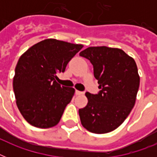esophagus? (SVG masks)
Segmentation results:
<instances>
[{
  "mask_svg": "<svg viewBox=\"0 0 157 157\" xmlns=\"http://www.w3.org/2000/svg\"><path fill=\"white\" fill-rule=\"evenodd\" d=\"M83 92H81V91L79 90H76V95H81V94H83Z\"/></svg>",
  "mask_w": 157,
  "mask_h": 157,
  "instance_id": "34e87169",
  "label": "esophagus"
}]
</instances>
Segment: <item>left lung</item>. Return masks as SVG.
<instances>
[{
  "label": "left lung",
  "mask_w": 157,
  "mask_h": 157,
  "mask_svg": "<svg viewBox=\"0 0 157 157\" xmlns=\"http://www.w3.org/2000/svg\"><path fill=\"white\" fill-rule=\"evenodd\" d=\"M80 56L90 61L101 89L97 94L86 93L88 103L79 109L81 124L91 133H109L124 122L135 104L140 82L136 63L121 49L107 46L89 47Z\"/></svg>",
  "instance_id": "obj_1"
}]
</instances>
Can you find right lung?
<instances>
[{
    "label": "right lung",
    "mask_w": 157,
    "mask_h": 157,
    "mask_svg": "<svg viewBox=\"0 0 157 157\" xmlns=\"http://www.w3.org/2000/svg\"><path fill=\"white\" fill-rule=\"evenodd\" d=\"M82 45L46 39L21 55L15 67L13 88L19 112L30 124L41 129L55 126L73 97L75 90L59 85L57 73Z\"/></svg>",
    "instance_id": "1"
}]
</instances>
